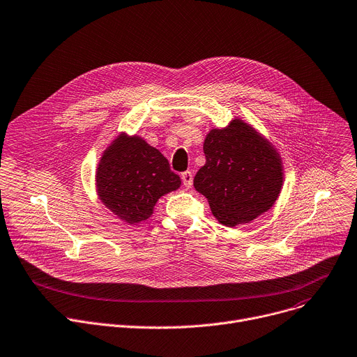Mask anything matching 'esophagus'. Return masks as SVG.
Returning a JSON list of instances; mask_svg holds the SVG:
<instances>
[{"label": "esophagus", "instance_id": "1", "mask_svg": "<svg viewBox=\"0 0 357 357\" xmlns=\"http://www.w3.org/2000/svg\"><path fill=\"white\" fill-rule=\"evenodd\" d=\"M181 178H182V182H183V185H185L186 188H190V186H192L193 175H192L190 171H185V172L181 175Z\"/></svg>", "mask_w": 357, "mask_h": 357}]
</instances>
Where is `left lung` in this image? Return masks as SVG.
Returning a JSON list of instances; mask_svg holds the SVG:
<instances>
[{
    "mask_svg": "<svg viewBox=\"0 0 357 357\" xmlns=\"http://www.w3.org/2000/svg\"><path fill=\"white\" fill-rule=\"evenodd\" d=\"M204 152L206 164L193 186L220 223L234 228L272 208L282 189V160L252 126L234 119L228 128L212 129Z\"/></svg>",
    "mask_w": 357,
    "mask_h": 357,
    "instance_id": "8db88e82",
    "label": "left lung"
}]
</instances>
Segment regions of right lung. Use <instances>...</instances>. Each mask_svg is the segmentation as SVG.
Returning <instances> with one entry per match:
<instances>
[{"instance_id": "add662e5", "label": "right lung", "mask_w": 357, "mask_h": 357, "mask_svg": "<svg viewBox=\"0 0 357 357\" xmlns=\"http://www.w3.org/2000/svg\"><path fill=\"white\" fill-rule=\"evenodd\" d=\"M179 186V175L171 171L168 159L138 137L119 135L96 171L101 201L128 223L148 219L156 201Z\"/></svg>"}]
</instances>
